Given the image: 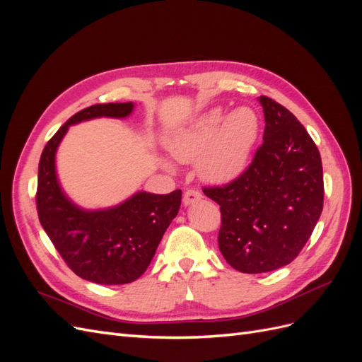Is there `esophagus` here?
<instances>
[{
	"label": "esophagus",
	"instance_id": "1",
	"mask_svg": "<svg viewBox=\"0 0 362 362\" xmlns=\"http://www.w3.org/2000/svg\"><path fill=\"white\" fill-rule=\"evenodd\" d=\"M201 198H202V194H201L199 190L189 189V190L184 192L182 201H184V205H193V204H196L198 201H201Z\"/></svg>",
	"mask_w": 362,
	"mask_h": 362
}]
</instances>
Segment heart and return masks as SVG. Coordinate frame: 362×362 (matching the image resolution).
<instances>
[{
	"label": "heart",
	"mask_w": 362,
	"mask_h": 362,
	"mask_svg": "<svg viewBox=\"0 0 362 362\" xmlns=\"http://www.w3.org/2000/svg\"><path fill=\"white\" fill-rule=\"evenodd\" d=\"M259 136V117L249 107H238L226 115L221 107L196 117L192 125L168 139L175 160H199L201 177L214 184L231 182L246 169Z\"/></svg>",
	"instance_id": "heart-1"
}]
</instances>
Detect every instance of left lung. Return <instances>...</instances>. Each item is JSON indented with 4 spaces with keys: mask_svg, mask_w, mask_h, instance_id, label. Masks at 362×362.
I'll use <instances>...</instances> for the list:
<instances>
[{
    "mask_svg": "<svg viewBox=\"0 0 362 362\" xmlns=\"http://www.w3.org/2000/svg\"><path fill=\"white\" fill-rule=\"evenodd\" d=\"M264 136L254 160L222 187H205L221 205L218 249L231 267L264 273L290 264L323 210L320 152L291 112L259 96Z\"/></svg>",
    "mask_w": 362,
    "mask_h": 362,
    "instance_id": "1",
    "label": "left lung"
}]
</instances>
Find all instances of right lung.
I'll return each mask as SVG.
<instances>
[{"label":"right lung","mask_w":362,"mask_h":362,"mask_svg":"<svg viewBox=\"0 0 362 362\" xmlns=\"http://www.w3.org/2000/svg\"><path fill=\"white\" fill-rule=\"evenodd\" d=\"M133 108V103H110L75 113L51 137L39 161L36 206L40 225L75 275L104 286L129 284L144 275L164 231L178 214L181 190L139 192L107 210H83L60 187L56 152L71 125L103 116L127 117Z\"/></svg>","instance_id":"obj_1"}]
</instances>
